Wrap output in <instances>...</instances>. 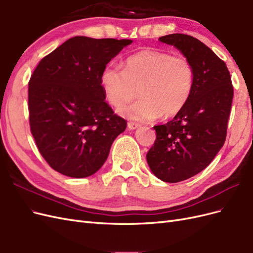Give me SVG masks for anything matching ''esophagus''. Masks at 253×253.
Instances as JSON below:
<instances>
[{
    "label": "esophagus",
    "instance_id": "34e87169",
    "mask_svg": "<svg viewBox=\"0 0 253 253\" xmlns=\"http://www.w3.org/2000/svg\"><path fill=\"white\" fill-rule=\"evenodd\" d=\"M140 126V125L139 124H135V122H128L127 124V128L128 129H136V128H138Z\"/></svg>",
    "mask_w": 253,
    "mask_h": 253
}]
</instances>
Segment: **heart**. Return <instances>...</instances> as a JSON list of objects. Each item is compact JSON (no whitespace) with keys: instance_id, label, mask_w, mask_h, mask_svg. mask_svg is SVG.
Wrapping results in <instances>:
<instances>
[{"instance_id":"heart-1","label":"heart","mask_w":253,"mask_h":253,"mask_svg":"<svg viewBox=\"0 0 253 253\" xmlns=\"http://www.w3.org/2000/svg\"><path fill=\"white\" fill-rule=\"evenodd\" d=\"M193 82V67L186 57L157 49H145L128 57L125 68L110 63L100 75L106 100L120 105L117 113L121 116L137 121L176 116L186 106ZM138 89L141 99L121 105L135 97Z\"/></svg>"}]
</instances>
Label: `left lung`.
I'll use <instances>...</instances> for the list:
<instances>
[{"instance_id":"left-lung-1","label":"left lung","mask_w":253,"mask_h":253,"mask_svg":"<svg viewBox=\"0 0 253 253\" xmlns=\"http://www.w3.org/2000/svg\"><path fill=\"white\" fill-rule=\"evenodd\" d=\"M159 41L177 48L194 72L186 106L171 121L154 126L156 140L147 154L153 174L174 183L202 172L223 148L233 86L224 61L200 40L172 34Z\"/></svg>"}]
</instances>
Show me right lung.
<instances>
[{"label":"right lung","instance_id":"1","mask_svg":"<svg viewBox=\"0 0 253 253\" xmlns=\"http://www.w3.org/2000/svg\"><path fill=\"white\" fill-rule=\"evenodd\" d=\"M132 40L77 36L38 64L28 83L30 131L41 155L68 177L95 174L126 121L105 102L100 75Z\"/></svg>","mask_w":253,"mask_h":253}]
</instances>
